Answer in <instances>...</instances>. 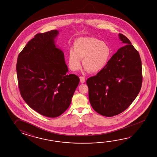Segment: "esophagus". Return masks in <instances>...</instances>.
Wrapping results in <instances>:
<instances>
[{"label":"esophagus","mask_w":157,"mask_h":157,"mask_svg":"<svg viewBox=\"0 0 157 157\" xmlns=\"http://www.w3.org/2000/svg\"><path fill=\"white\" fill-rule=\"evenodd\" d=\"M80 79L81 83H83L85 82V77H82V76H80Z\"/></svg>","instance_id":"esophagus-1"}]
</instances>
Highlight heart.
Returning a JSON list of instances; mask_svg holds the SVG:
<instances>
[{
    "instance_id": "1",
    "label": "heart",
    "mask_w": 157,
    "mask_h": 157,
    "mask_svg": "<svg viewBox=\"0 0 157 157\" xmlns=\"http://www.w3.org/2000/svg\"><path fill=\"white\" fill-rule=\"evenodd\" d=\"M73 50L68 52V60L71 69L77 71L81 66V59L85 70L96 73L107 65L110 56V48L105 41L95 37H80L74 41Z\"/></svg>"
}]
</instances>
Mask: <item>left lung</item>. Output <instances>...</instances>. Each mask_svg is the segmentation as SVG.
I'll use <instances>...</instances> for the list:
<instances>
[{
	"instance_id": "left-lung-1",
	"label": "left lung",
	"mask_w": 157,
	"mask_h": 157,
	"mask_svg": "<svg viewBox=\"0 0 157 157\" xmlns=\"http://www.w3.org/2000/svg\"><path fill=\"white\" fill-rule=\"evenodd\" d=\"M120 48L96 76L86 81L90 104L105 117L116 116L130 105L140 92L142 81L141 60L139 52L123 34Z\"/></svg>"
}]
</instances>
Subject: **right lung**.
<instances>
[{"label":"right lung","mask_w":157,"mask_h":157,"mask_svg":"<svg viewBox=\"0 0 157 157\" xmlns=\"http://www.w3.org/2000/svg\"><path fill=\"white\" fill-rule=\"evenodd\" d=\"M56 30L37 33L19 54L16 64L21 97L45 117H58L69 107L80 78L67 75L63 52L55 45Z\"/></svg>","instance_id":"right-lung-1"}]
</instances>
